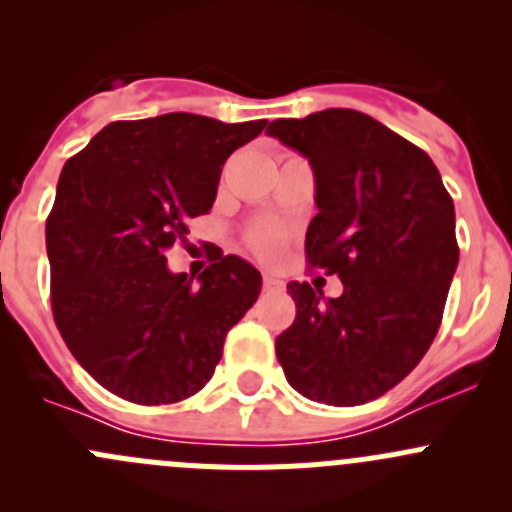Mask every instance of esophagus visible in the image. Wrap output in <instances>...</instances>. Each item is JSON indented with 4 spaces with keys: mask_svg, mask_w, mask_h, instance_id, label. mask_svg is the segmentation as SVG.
Returning a JSON list of instances; mask_svg holds the SVG:
<instances>
[{
    "mask_svg": "<svg viewBox=\"0 0 512 512\" xmlns=\"http://www.w3.org/2000/svg\"><path fill=\"white\" fill-rule=\"evenodd\" d=\"M262 287H265L267 292H277V289L285 287V282L277 280V277H272V275H265L262 277Z\"/></svg>",
    "mask_w": 512,
    "mask_h": 512,
    "instance_id": "esophagus-1",
    "label": "esophagus"
}]
</instances>
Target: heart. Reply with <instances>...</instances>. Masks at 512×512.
Returning <instances> with one entry per match:
<instances>
[{"label": "heart", "mask_w": 512, "mask_h": 512, "mask_svg": "<svg viewBox=\"0 0 512 512\" xmlns=\"http://www.w3.org/2000/svg\"><path fill=\"white\" fill-rule=\"evenodd\" d=\"M247 250L252 252L260 260L272 262L282 255L287 245V230L280 223H272V220H257L245 230L242 235Z\"/></svg>", "instance_id": "obj_1"}]
</instances>
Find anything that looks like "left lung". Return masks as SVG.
<instances>
[{
	"label": "left lung",
	"instance_id": "obj_1",
	"mask_svg": "<svg viewBox=\"0 0 512 512\" xmlns=\"http://www.w3.org/2000/svg\"><path fill=\"white\" fill-rule=\"evenodd\" d=\"M267 133L309 158L319 213L304 252L312 270L344 285L324 299L309 282H289L297 317L277 337V359L312 401L379 399L441 327L458 267L451 195L421 148L352 108L280 118Z\"/></svg>",
	"mask_w": 512,
	"mask_h": 512
}]
</instances>
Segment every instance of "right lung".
I'll list each match as a JSON object with an SVG mask.
<instances>
[{"label":"right lung","mask_w":512,"mask_h":512,"mask_svg":"<svg viewBox=\"0 0 512 512\" xmlns=\"http://www.w3.org/2000/svg\"><path fill=\"white\" fill-rule=\"evenodd\" d=\"M267 121L195 113L113 121L66 160L46 218L51 312L69 352L121 399L175 404L213 376L227 332L262 289L250 262L215 250L198 275L168 270L188 220L210 213L232 151Z\"/></svg>","instance_id":"add662e5"}]
</instances>
